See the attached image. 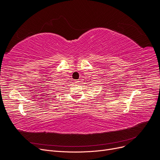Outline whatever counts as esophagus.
Listing matches in <instances>:
<instances>
[{
    "instance_id": "34e87169",
    "label": "esophagus",
    "mask_w": 160,
    "mask_h": 160,
    "mask_svg": "<svg viewBox=\"0 0 160 160\" xmlns=\"http://www.w3.org/2000/svg\"><path fill=\"white\" fill-rule=\"evenodd\" d=\"M80 82H81V81H80V80H77V81H75V83H76L77 84H79V83H80Z\"/></svg>"
}]
</instances>
